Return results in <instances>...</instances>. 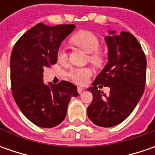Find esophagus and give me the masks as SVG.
Wrapping results in <instances>:
<instances>
[{"label": "esophagus", "instance_id": "esophagus-1", "mask_svg": "<svg viewBox=\"0 0 155 155\" xmlns=\"http://www.w3.org/2000/svg\"><path fill=\"white\" fill-rule=\"evenodd\" d=\"M84 90V88H82V87H78V92L79 93V94H81Z\"/></svg>", "mask_w": 155, "mask_h": 155}]
</instances>
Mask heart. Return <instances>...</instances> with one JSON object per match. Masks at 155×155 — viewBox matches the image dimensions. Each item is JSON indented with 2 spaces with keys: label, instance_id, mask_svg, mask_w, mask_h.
Listing matches in <instances>:
<instances>
[{
  "label": "heart",
  "instance_id": "obj_1",
  "mask_svg": "<svg viewBox=\"0 0 155 155\" xmlns=\"http://www.w3.org/2000/svg\"><path fill=\"white\" fill-rule=\"evenodd\" d=\"M71 41L89 53L88 60L94 65L99 66L103 64L104 62V54L101 50H99L100 40L96 34L89 31H81L74 34L71 37ZM57 58L58 62L65 63L67 61L68 56L64 48L58 50ZM91 75L92 70L90 67H78L71 69L68 72V78L75 84L84 85L87 84Z\"/></svg>",
  "mask_w": 155,
  "mask_h": 155
}]
</instances>
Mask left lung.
Returning <instances> with one entry per match:
<instances>
[{
	"instance_id": "left-lung-1",
	"label": "left lung",
	"mask_w": 155,
	"mask_h": 155,
	"mask_svg": "<svg viewBox=\"0 0 155 155\" xmlns=\"http://www.w3.org/2000/svg\"><path fill=\"white\" fill-rule=\"evenodd\" d=\"M105 41L109 62L93 82V87L88 89L93 100L87 114L94 124L110 128L123 122L141 97L146 84L147 60L139 42L130 33L116 35L115 31H110ZM100 84L110 87L109 97L97 90Z\"/></svg>"
}]
</instances>
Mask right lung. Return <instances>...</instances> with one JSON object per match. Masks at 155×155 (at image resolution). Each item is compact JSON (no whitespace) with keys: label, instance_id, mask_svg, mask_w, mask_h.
I'll list each match as a JSON object with an SVG mask.
<instances>
[{"label":"right lung","instance_id":"right-lung-1","mask_svg":"<svg viewBox=\"0 0 155 155\" xmlns=\"http://www.w3.org/2000/svg\"><path fill=\"white\" fill-rule=\"evenodd\" d=\"M75 25L46 26L39 23L15 43L10 58L12 94L23 115L41 128H52L64 120L72 97H78L77 86L67 81L45 85V67L57 63L60 44Z\"/></svg>","mask_w":155,"mask_h":155}]
</instances>
